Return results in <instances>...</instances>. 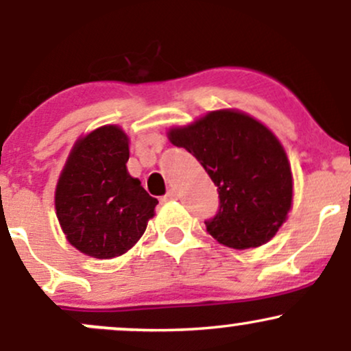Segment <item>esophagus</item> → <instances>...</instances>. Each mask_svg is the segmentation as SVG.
I'll list each match as a JSON object with an SVG mask.
<instances>
[{
    "mask_svg": "<svg viewBox=\"0 0 351 351\" xmlns=\"http://www.w3.org/2000/svg\"><path fill=\"white\" fill-rule=\"evenodd\" d=\"M173 199H176V191H173V189H170V191H168L167 195L162 198V201H165V203H167V201H173Z\"/></svg>",
    "mask_w": 351,
    "mask_h": 351,
    "instance_id": "34e87169",
    "label": "esophagus"
}]
</instances>
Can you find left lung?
Instances as JSON below:
<instances>
[{"instance_id": "obj_1", "label": "left lung", "mask_w": 351, "mask_h": 351, "mask_svg": "<svg viewBox=\"0 0 351 351\" xmlns=\"http://www.w3.org/2000/svg\"><path fill=\"white\" fill-rule=\"evenodd\" d=\"M167 135L196 156L217 186L219 211L204 221L217 243L251 249L277 234L292 209L293 178L271 128L236 108H221Z\"/></svg>"}]
</instances>
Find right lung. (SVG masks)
<instances>
[{
    "mask_svg": "<svg viewBox=\"0 0 351 351\" xmlns=\"http://www.w3.org/2000/svg\"><path fill=\"white\" fill-rule=\"evenodd\" d=\"M130 138L119 125L80 136L56 184V215L71 245L114 259L138 243L155 216L156 198L127 170Z\"/></svg>",
    "mask_w": 351,
    "mask_h": 351,
    "instance_id": "add662e5",
    "label": "right lung"
}]
</instances>
